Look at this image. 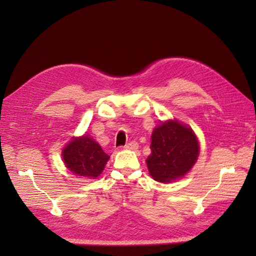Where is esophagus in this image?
<instances>
[{"label": "esophagus", "mask_w": 256, "mask_h": 256, "mask_svg": "<svg viewBox=\"0 0 256 256\" xmlns=\"http://www.w3.org/2000/svg\"><path fill=\"white\" fill-rule=\"evenodd\" d=\"M138 148V144L136 142H130L124 146L125 150H136Z\"/></svg>", "instance_id": "obj_1"}]
</instances>
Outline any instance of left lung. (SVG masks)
Instances as JSON below:
<instances>
[{"label":"left lung","mask_w":256,"mask_h":256,"mask_svg":"<svg viewBox=\"0 0 256 256\" xmlns=\"http://www.w3.org/2000/svg\"><path fill=\"white\" fill-rule=\"evenodd\" d=\"M150 150L146 160L150 176L156 182L168 184L192 170L199 155V143L189 126L170 120L154 128Z\"/></svg>","instance_id":"left-lung-1"}]
</instances>
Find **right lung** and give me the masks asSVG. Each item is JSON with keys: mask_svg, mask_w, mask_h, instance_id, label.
<instances>
[{"mask_svg": "<svg viewBox=\"0 0 256 256\" xmlns=\"http://www.w3.org/2000/svg\"><path fill=\"white\" fill-rule=\"evenodd\" d=\"M64 165L72 174L89 179L99 177L110 156L88 134L74 138L62 150Z\"/></svg>", "mask_w": 256, "mask_h": 256, "instance_id": "add662e5", "label": "right lung"}]
</instances>
